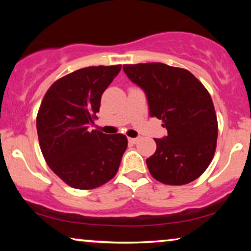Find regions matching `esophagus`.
<instances>
[{"instance_id":"34e87169","label":"esophagus","mask_w":251,"mask_h":251,"mask_svg":"<svg viewBox=\"0 0 251 251\" xmlns=\"http://www.w3.org/2000/svg\"><path fill=\"white\" fill-rule=\"evenodd\" d=\"M129 142L132 144H136L137 142H138V138H129Z\"/></svg>"}]
</instances>
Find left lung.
Masks as SVG:
<instances>
[{
    "instance_id": "left-lung-1",
    "label": "left lung",
    "mask_w": 251,
    "mask_h": 251,
    "mask_svg": "<svg viewBox=\"0 0 251 251\" xmlns=\"http://www.w3.org/2000/svg\"><path fill=\"white\" fill-rule=\"evenodd\" d=\"M128 77L145 91L150 116L162 120L168 135L154 139L146 160L151 175L166 185H185L201 176L217 145L218 122L204 85L185 68L162 63L123 65Z\"/></svg>"
}]
</instances>
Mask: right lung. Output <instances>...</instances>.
Here are the masks:
<instances>
[{"mask_svg":"<svg viewBox=\"0 0 251 251\" xmlns=\"http://www.w3.org/2000/svg\"><path fill=\"white\" fill-rule=\"evenodd\" d=\"M121 65L81 68L48 89L36 116L41 152L64 183L77 190L104 185L118 173L128 146L125 135H105L88 126L97 119L101 95Z\"/></svg>","mask_w":251,"mask_h":251,"instance_id":"obj_1","label":"right lung"}]
</instances>
